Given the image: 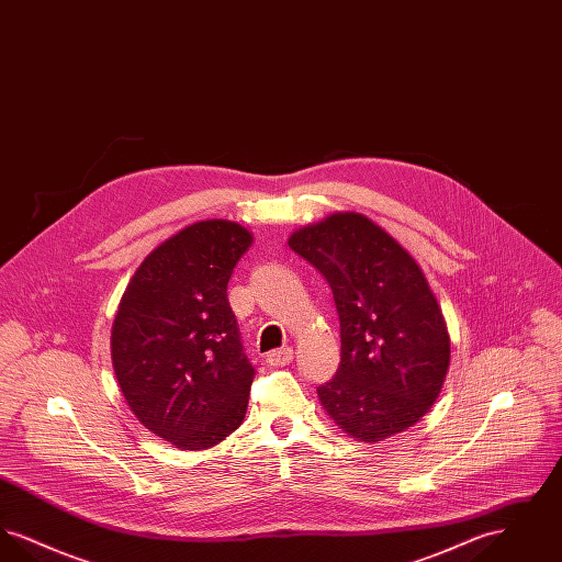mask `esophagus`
<instances>
[{
	"label": "esophagus",
	"instance_id": "esophagus-1",
	"mask_svg": "<svg viewBox=\"0 0 562 562\" xmlns=\"http://www.w3.org/2000/svg\"><path fill=\"white\" fill-rule=\"evenodd\" d=\"M294 351L291 348L273 349L268 353V362L271 367H286L293 362Z\"/></svg>",
	"mask_w": 562,
	"mask_h": 562
}]
</instances>
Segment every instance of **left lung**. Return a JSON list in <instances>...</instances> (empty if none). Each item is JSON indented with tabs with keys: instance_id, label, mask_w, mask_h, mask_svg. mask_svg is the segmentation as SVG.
<instances>
[{
	"instance_id": "1",
	"label": "left lung",
	"mask_w": 562,
	"mask_h": 562,
	"mask_svg": "<svg viewBox=\"0 0 562 562\" xmlns=\"http://www.w3.org/2000/svg\"><path fill=\"white\" fill-rule=\"evenodd\" d=\"M289 246L326 278L341 330V364L318 387L330 419L379 442L415 426L438 398L451 339L417 261L360 213L294 232Z\"/></svg>"
}]
</instances>
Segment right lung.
I'll return each mask as SVG.
<instances>
[{
  "label": "right lung",
  "instance_id": "add662e5",
  "mask_svg": "<svg viewBox=\"0 0 562 562\" xmlns=\"http://www.w3.org/2000/svg\"><path fill=\"white\" fill-rule=\"evenodd\" d=\"M252 234L234 221L193 223L161 241L122 294L111 360L134 417L177 449L214 447L246 415L255 369L227 282Z\"/></svg>",
  "mask_w": 562,
  "mask_h": 562
}]
</instances>
